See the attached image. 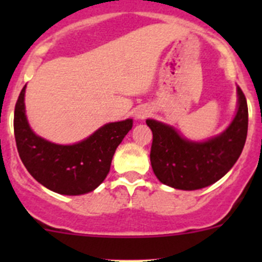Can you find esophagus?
<instances>
[{
  "label": "esophagus",
  "instance_id": "obj_1",
  "mask_svg": "<svg viewBox=\"0 0 262 262\" xmlns=\"http://www.w3.org/2000/svg\"><path fill=\"white\" fill-rule=\"evenodd\" d=\"M148 114H149V110H147V109H141V110H138V112L136 113V116H137V118H138V119H144Z\"/></svg>",
  "mask_w": 262,
  "mask_h": 262
}]
</instances>
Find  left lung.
<instances>
[{
  "label": "left lung",
  "mask_w": 262,
  "mask_h": 262,
  "mask_svg": "<svg viewBox=\"0 0 262 262\" xmlns=\"http://www.w3.org/2000/svg\"><path fill=\"white\" fill-rule=\"evenodd\" d=\"M238 91V110L224 133L204 143L184 139L171 126L148 119L153 134L150 165L162 184L181 190H198L223 178L244 149L248 128L245 94Z\"/></svg>",
  "instance_id": "1"
}]
</instances>
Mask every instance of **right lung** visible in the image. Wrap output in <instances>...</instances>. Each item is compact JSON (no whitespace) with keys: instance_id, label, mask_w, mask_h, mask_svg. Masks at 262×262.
Here are the masks:
<instances>
[{"instance_id":"right-lung-1","label":"right lung","mask_w":262,"mask_h":262,"mask_svg":"<svg viewBox=\"0 0 262 262\" xmlns=\"http://www.w3.org/2000/svg\"><path fill=\"white\" fill-rule=\"evenodd\" d=\"M21 90L15 105L14 133L18 156L36 181L63 195H81L96 189L110 171L116 147L133 126L126 119L101 126L91 137L72 146L50 143L35 136L25 115Z\"/></svg>"}]
</instances>
